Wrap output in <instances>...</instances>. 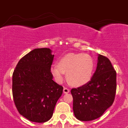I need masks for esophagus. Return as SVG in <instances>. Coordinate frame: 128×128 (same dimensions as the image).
Returning <instances> with one entry per match:
<instances>
[{"instance_id": "1", "label": "esophagus", "mask_w": 128, "mask_h": 128, "mask_svg": "<svg viewBox=\"0 0 128 128\" xmlns=\"http://www.w3.org/2000/svg\"><path fill=\"white\" fill-rule=\"evenodd\" d=\"M69 92H70V90L68 89V88H66V87L64 88V89H63V92H64V94L68 93Z\"/></svg>"}]
</instances>
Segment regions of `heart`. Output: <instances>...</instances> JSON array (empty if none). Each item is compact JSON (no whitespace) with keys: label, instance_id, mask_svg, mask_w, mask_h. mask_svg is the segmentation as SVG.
I'll return each mask as SVG.
<instances>
[{"label":"heart","instance_id":"b5f03b06","mask_svg":"<svg viewBox=\"0 0 128 128\" xmlns=\"http://www.w3.org/2000/svg\"><path fill=\"white\" fill-rule=\"evenodd\" d=\"M94 60L90 55L83 53H70L58 60V66L50 67V74L58 83L66 79L71 85L82 86L89 83L94 70Z\"/></svg>","mask_w":128,"mask_h":128}]
</instances>
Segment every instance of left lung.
Here are the masks:
<instances>
[{
  "label": "left lung",
  "instance_id": "8db88e82",
  "mask_svg": "<svg viewBox=\"0 0 128 128\" xmlns=\"http://www.w3.org/2000/svg\"><path fill=\"white\" fill-rule=\"evenodd\" d=\"M97 68L89 83L72 88L73 111L80 121L102 116L112 105L116 92V72L107 57L98 55Z\"/></svg>",
  "mask_w": 128,
  "mask_h": 128
}]
</instances>
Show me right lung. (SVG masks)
<instances>
[{"label":"right lung","mask_w":128,"mask_h":128,"mask_svg":"<svg viewBox=\"0 0 128 128\" xmlns=\"http://www.w3.org/2000/svg\"><path fill=\"white\" fill-rule=\"evenodd\" d=\"M36 48L23 56L12 74V96L19 114L31 122L43 123L52 118L63 87L52 80L54 54Z\"/></svg>","instance_id":"right-lung-1"}]
</instances>
